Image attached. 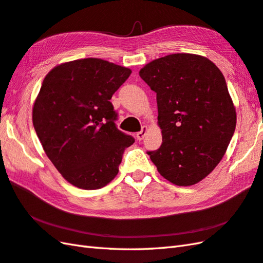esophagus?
<instances>
[{
    "mask_svg": "<svg viewBox=\"0 0 263 263\" xmlns=\"http://www.w3.org/2000/svg\"><path fill=\"white\" fill-rule=\"evenodd\" d=\"M146 133H147V127H146V126H144V127L142 128V130L138 132V133L136 134V138H137V140H142V139L144 138V136L146 135Z\"/></svg>",
    "mask_w": 263,
    "mask_h": 263,
    "instance_id": "esophagus-1",
    "label": "esophagus"
}]
</instances>
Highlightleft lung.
I'll return each instance as SVG.
<instances>
[{"label":"left lung","instance_id":"left-lung-1","mask_svg":"<svg viewBox=\"0 0 263 263\" xmlns=\"http://www.w3.org/2000/svg\"><path fill=\"white\" fill-rule=\"evenodd\" d=\"M156 92L163 143L147 152L163 177L178 186L205 178L221 162L236 125L224 76L208 58L174 53L140 69Z\"/></svg>","mask_w":263,"mask_h":263}]
</instances>
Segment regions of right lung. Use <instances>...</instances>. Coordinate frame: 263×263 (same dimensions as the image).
<instances>
[{
    "label": "right lung",
    "mask_w": 263,
    "mask_h": 263,
    "mask_svg": "<svg viewBox=\"0 0 263 263\" xmlns=\"http://www.w3.org/2000/svg\"><path fill=\"white\" fill-rule=\"evenodd\" d=\"M132 70L97 58L54 67L34 101L32 121L47 156L62 177L82 190L106 186L135 139L115 124L112 95Z\"/></svg>",
    "instance_id": "obj_1"
}]
</instances>
